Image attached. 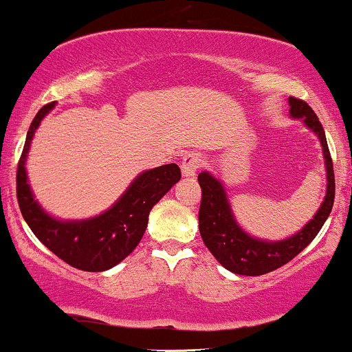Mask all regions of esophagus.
Listing matches in <instances>:
<instances>
[{"mask_svg":"<svg viewBox=\"0 0 352 352\" xmlns=\"http://www.w3.org/2000/svg\"><path fill=\"white\" fill-rule=\"evenodd\" d=\"M201 163H203V160H201V156L197 153H188V155L183 156V161H181V173L186 177L195 176L197 169L201 168Z\"/></svg>","mask_w":352,"mask_h":352,"instance_id":"34e87169","label":"esophagus"}]
</instances>
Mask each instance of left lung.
Segmentation results:
<instances>
[{"mask_svg": "<svg viewBox=\"0 0 352 352\" xmlns=\"http://www.w3.org/2000/svg\"><path fill=\"white\" fill-rule=\"evenodd\" d=\"M289 106L291 116L296 120H302L304 124L319 138L326 164L327 186L324 201L321 208L316 211L313 219L301 231L281 241H264L248 234L232 214L231 204L221 181L208 171H203L197 176L201 191H203L199 206L201 238L221 266L234 274L261 276L289 263L318 236L333 209L336 189L334 169L324 129L313 108L306 101L291 96Z\"/></svg>", "mask_w": 352, "mask_h": 352, "instance_id": "obj_1", "label": "left lung"}]
</instances>
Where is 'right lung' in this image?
<instances>
[{"mask_svg": "<svg viewBox=\"0 0 352 352\" xmlns=\"http://www.w3.org/2000/svg\"><path fill=\"white\" fill-rule=\"evenodd\" d=\"M53 108L54 102L43 106L28 129L16 173L19 209L34 236L69 266L91 272L111 270L140 244L149 211L181 179L179 166L171 163L141 173L124 195L100 216L81 221L53 218L34 199L25 168L34 131Z\"/></svg>", "mask_w": 352, "mask_h": 352, "instance_id": "obj_1", "label": "right lung"}]
</instances>
